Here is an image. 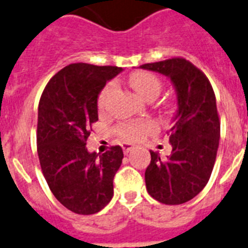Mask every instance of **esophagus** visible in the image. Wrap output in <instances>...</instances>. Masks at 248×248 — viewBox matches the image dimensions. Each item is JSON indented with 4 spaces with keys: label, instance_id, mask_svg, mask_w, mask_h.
<instances>
[{
    "label": "esophagus",
    "instance_id": "1",
    "mask_svg": "<svg viewBox=\"0 0 248 248\" xmlns=\"http://www.w3.org/2000/svg\"><path fill=\"white\" fill-rule=\"evenodd\" d=\"M122 149H124V153L127 155V154H130L134 150V145H131L128 142H124L122 143Z\"/></svg>",
    "mask_w": 248,
    "mask_h": 248
}]
</instances>
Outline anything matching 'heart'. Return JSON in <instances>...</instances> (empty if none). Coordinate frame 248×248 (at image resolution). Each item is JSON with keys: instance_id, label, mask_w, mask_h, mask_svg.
<instances>
[{"instance_id": "1", "label": "heart", "mask_w": 248, "mask_h": 248, "mask_svg": "<svg viewBox=\"0 0 248 248\" xmlns=\"http://www.w3.org/2000/svg\"><path fill=\"white\" fill-rule=\"evenodd\" d=\"M130 84L131 87L136 91V93L143 99L156 98L161 91V82L160 79L149 72H137L134 73L130 77ZM114 84L109 83L102 89L98 97V106L101 109H103L107 103L108 97L113 92ZM155 130V124L151 121H130V122H124L121 124L116 132L118 136H121L126 141H136L142 139L145 135L150 134Z\"/></svg>"}]
</instances>
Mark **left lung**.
<instances>
[{"instance_id": "1", "label": "left lung", "mask_w": 248, "mask_h": 248, "mask_svg": "<svg viewBox=\"0 0 248 248\" xmlns=\"http://www.w3.org/2000/svg\"><path fill=\"white\" fill-rule=\"evenodd\" d=\"M171 80L176 93L175 117L170 128L171 154H151L145 171L149 194L164 204H183L198 195L211 178L220 124L216 95L204 73L183 58L140 65Z\"/></svg>"}]
</instances>
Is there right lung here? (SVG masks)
Masks as SVG:
<instances>
[{
	"label": "right lung",
	"mask_w": 248,
	"mask_h": 248,
	"mask_svg": "<svg viewBox=\"0 0 248 248\" xmlns=\"http://www.w3.org/2000/svg\"><path fill=\"white\" fill-rule=\"evenodd\" d=\"M122 72L118 66L76 63L58 72L44 89L37 111V155L54 197L69 211L94 214L111 202L124 151L89 153L87 139L98 121V95Z\"/></svg>",
	"instance_id": "add662e5"
}]
</instances>
